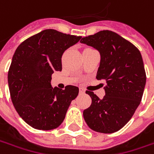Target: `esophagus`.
Wrapping results in <instances>:
<instances>
[{"label":"esophagus","mask_w":154,"mask_h":154,"mask_svg":"<svg viewBox=\"0 0 154 154\" xmlns=\"http://www.w3.org/2000/svg\"><path fill=\"white\" fill-rule=\"evenodd\" d=\"M85 93V90L83 88H80V94H84Z\"/></svg>","instance_id":"obj_1"}]
</instances>
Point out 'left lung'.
<instances>
[{
    "label": "left lung",
    "mask_w": 154,
    "mask_h": 154,
    "mask_svg": "<svg viewBox=\"0 0 154 154\" xmlns=\"http://www.w3.org/2000/svg\"><path fill=\"white\" fill-rule=\"evenodd\" d=\"M80 43L99 52L96 78L105 81L103 98L86 92L92 104L83 111L84 119L96 132H116L131 119L142 98L146 77L141 54L130 42L108 30L82 38Z\"/></svg>",
    "instance_id": "8db88e82"
}]
</instances>
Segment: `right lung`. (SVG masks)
Returning a JSON list of instances; mask_svg holds the SVG:
<instances>
[{
	"label": "right lung",
	"instance_id": "right-lung-1",
	"mask_svg": "<svg viewBox=\"0 0 154 154\" xmlns=\"http://www.w3.org/2000/svg\"><path fill=\"white\" fill-rule=\"evenodd\" d=\"M81 37L47 29L18 46L9 68L8 80L12 102L21 118L31 127L51 130L65 118L79 88L52 87L51 75L62 71V56Z\"/></svg>",
	"mask_w": 154,
	"mask_h": 154
}]
</instances>
